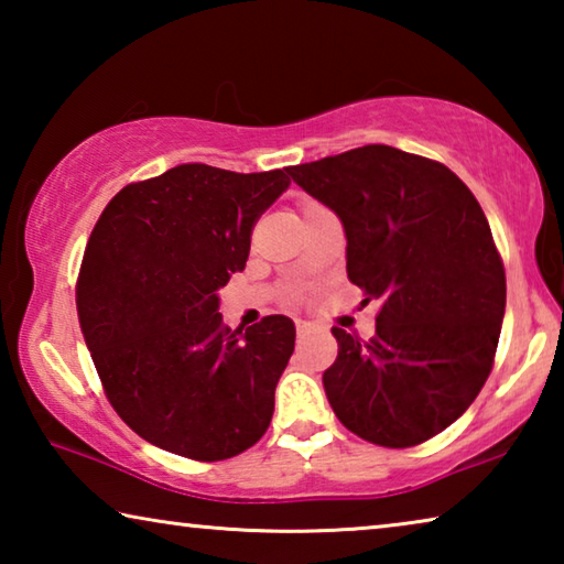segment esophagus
I'll return each instance as SVG.
<instances>
[{
	"label": "esophagus",
	"instance_id": "34e87169",
	"mask_svg": "<svg viewBox=\"0 0 564 564\" xmlns=\"http://www.w3.org/2000/svg\"><path fill=\"white\" fill-rule=\"evenodd\" d=\"M311 323L308 321H295V330H299V336H305V333H311Z\"/></svg>",
	"mask_w": 564,
	"mask_h": 564
}]
</instances>
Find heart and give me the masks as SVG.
Wrapping results in <instances>:
<instances>
[{"label":"heart","mask_w":564,"mask_h":564,"mask_svg":"<svg viewBox=\"0 0 564 564\" xmlns=\"http://www.w3.org/2000/svg\"><path fill=\"white\" fill-rule=\"evenodd\" d=\"M311 206H316V204H305V208H311Z\"/></svg>","instance_id":"heart-1"}]
</instances>
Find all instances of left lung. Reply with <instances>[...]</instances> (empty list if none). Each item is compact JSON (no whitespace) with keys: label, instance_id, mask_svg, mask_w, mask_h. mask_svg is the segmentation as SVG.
Listing matches in <instances>:
<instances>
[{"label":"left lung","instance_id":"8db88e82","mask_svg":"<svg viewBox=\"0 0 564 564\" xmlns=\"http://www.w3.org/2000/svg\"><path fill=\"white\" fill-rule=\"evenodd\" d=\"M289 174L340 218L348 279L380 301L376 338L333 328L338 358L323 373L333 413L368 443H425L492 370L505 269L488 218L451 169L386 144Z\"/></svg>","mask_w":564,"mask_h":564}]
</instances>
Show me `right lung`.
<instances>
[{
  "instance_id": "1",
  "label": "right lung",
  "mask_w": 564,
  "mask_h": 564,
  "mask_svg": "<svg viewBox=\"0 0 564 564\" xmlns=\"http://www.w3.org/2000/svg\"><path fill=\"white\" fill-rule=\"evenodd\" d=\"M285 171L181 164L123 186L84 251L76 311L109 403L133 433L191 460L261 441L295 326L265 316L231 330L218 291L243 271Z\"/></svg>"
}]
</instances>
